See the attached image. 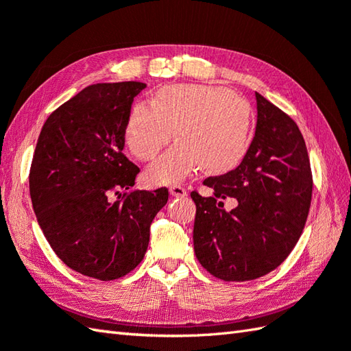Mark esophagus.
Instances as JSON below:
<instances>
[{"label":"esophagus","instance_id":"obj_1","mask_svg":"<svg viewBox=\"0 0 351 351\" xmlns=\"http://www.w3.org/2000/svg\"><path fill=\"white\" fill-rule=\"evenodd\" d=\"M170 196L173 197H184L187 196V191H185L184 187H181V185H173V187H170Z\"/></svg>","mask_w":351,"mask_h":351}]
</instances>
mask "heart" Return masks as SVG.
Returning <instances> with one entry per match:
<instances>
[{"mask_svg":"<svg viewBox=\"0 0 351 351\" xmlns=\"http://www.w3.org/2000/svg\"><path fill=\"white\" fill-rule=\"evenodd\" d=\"M176 136L146 170L152 184H176L200 166L210 173L232 169L249 147L252 110L240 95L217 86L164 87L154 104L132 107L125 138L141 160H149Z\"/></svg>","mask_w":351,"mask_h":351,"instance_id":"obj_1","label":"heart"}]
</instances>
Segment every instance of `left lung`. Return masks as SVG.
Returning <instances> with one entry per match:
<instances>
[{"instance_id":"1","label":"left lung","mask_w":351,"mask_h":351,"mask_svg":"<svg viewBox=\"0 0 351 351\" xmlns=\"http://www.w3.org/2000/svg\"><path fill=\"white\" fill-rule=\"evenodd\" d=\"M256 131L240 166L205 185L213 197L196 191L193 243L206 271L226 282L261 278L279 267L299 241L308 219L312 175L299 126L256 93ZM234 197L226 212L217 198Z\"/></svg>"}]
</instances>
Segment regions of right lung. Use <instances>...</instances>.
<instances>
[{
    "label": "right lung",
    "instance_id": "right-lung-1",
    "mask_svg": "<svg viewBox=\"0 0 351 351\" xmlns=\"http://www.w3.org/2000/svg\"><path fill=\"white\" fill-rule=\"evenodd\" d=\"M145 87L88 86L49 114L37 138L29 170L36 219L57 256L88 278L113 280L134 270L167 204V189L121 193L138 173L123 147L132 101Z\"/></svg>",
    "mask_w": 351,
    "mask_h": 351
}]
</instances>
